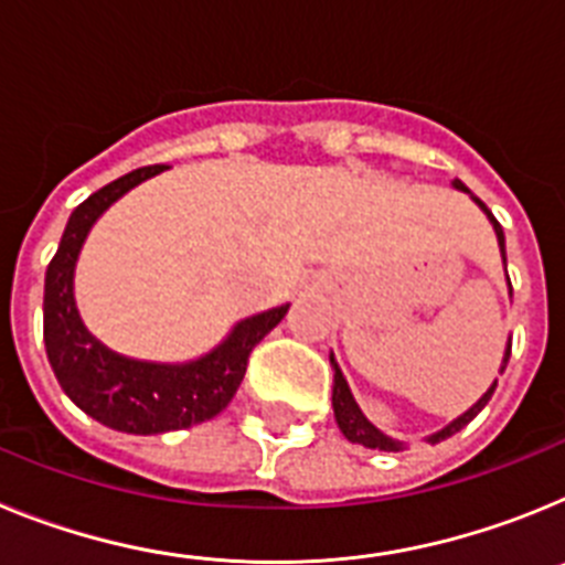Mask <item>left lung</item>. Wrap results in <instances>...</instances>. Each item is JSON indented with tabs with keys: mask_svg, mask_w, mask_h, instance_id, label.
<instances>
[{
	"mask_svg": "<svg viewBox=\"0 0 565 565\" xmlns=\"http://www.w3.org/2000/svg\"><path fill=\"white\" fill-rule=\"evenodd\" d=\"M452 186L461 189V192H467L469 198H472V201H476L478 206L483 209V214H487V217H489V223L495 226L498 246H501V257H503V263H507V246H503V228H501V223H498L495 217H492V212H489V209H487V203L478 201L476 194L469 192V189L463 186L461 181H452ZM509 291H512V282H509ZM509 353H512V342L507 344V353H503L501 373H503V367H507V362H509ZM331 364H333V398H331V402H333V416H337V424H339V430H342V436L348 438V441H353V444L371 447V450H387V452H398V450H402V447H404L402 441H396V438L384 436L382 430H376V427H373V424L367 422V418H364V413L359 411L356 398H353L351 387H348V382H344V376H342V371H339V364H337V359H333V353H331ZM495 387H498V382H492V387H489V391L483 393V396L478 398V402L472 404V407H469L467 413H463V416H458L456 422L447 424L444 430L433 433V436L427 438V441L438 444V441H444V438L456 436L458 430H463V427H467V424L472 422V418H476L478 413L483 411V407H487V402H489V398H492Z\"/></svg>",
	"mask_w": 565,
	"mask_h": 565,
	"instance_id": "obj_1",
	"label": "left lung"
}]
</instances>
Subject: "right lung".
Listing matches in <instances>:
<instances>
[{
	"label": "right lung",
	"instance_id": "right-lung-1",
	"mask_svg": "<svg viewBox=\"0 0 565 565\" xmlns=\"http://www.w3.org/2000/svg\"><path fill=\"white\" fill-rule=\"evenodd\" d=\"M158 172L163 167L135 169L78 203L44 277V348L62 391L104 427L132 436L183 430L226 411L246 376L254 344L288 313V306L254 313L237 322L214 351L186 364L118 356L84 328L73 297V274L84 239L118 198Z\"/></svg>",
	"mask_w": 565,
	"mask_h": 565
}]
</instances>
